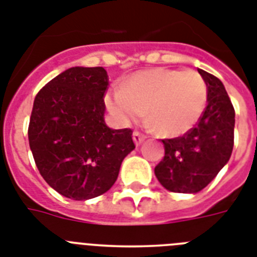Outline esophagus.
<instances>
[{
	"instance_id": "esophagus-1",
	"label": "esophagus",
	"mask_w": 257,
	"mask_h": 257,
	"mask_svg": "<svg viewBox=\"0 0 257 257\" xmlns=\"http://www.w3.org/2000/svg\"><path fill=\"white\" fill-rule=\"evenodd\" d=\"M145 137H147V136L144 135V133L139 132V131H135V132H133V141H135L136 145H140V144L143 143L144 140H145Z\"/></svg>"
}]
</instances>
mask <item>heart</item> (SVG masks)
Wrapping results in <instances>:
<instances>
[{
    "label": "heart",
    "instance_id": "1",
    "mask_svg": "<svg viewBox=\"0 0 257 257\" xmlns=\"http://www.w3.org/2000/svg\"><path fill=\"white\" fill-rule=\"evenodd\" d=\"M207 83L198 71L157 70L135 74L105 97L114 117L132 124L147 110L148 120L165 136L186 133L197 124L207 101Z\"/></svg>",
    "mask_w": 257,
    "mask_h": 257
}]
</instances>
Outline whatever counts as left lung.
<instances>
[{"mask_svg":"<svg viewBox=\"0 0 257 257\" xmlns=\"http://www.w3.org/2000/svg\"><path fill=\"white\" fill-rule=\"evenodd\" d=\"M207 83V105L183 136L162 140L165 156L154 168L162 186L173 193H198L228 162L233 148L235 109L216 76L198 70Z\"/></svg>","mask_w":257,"mask_h":257,"instance_id":"left-lung-1","label":"left lung"}]
</instances>
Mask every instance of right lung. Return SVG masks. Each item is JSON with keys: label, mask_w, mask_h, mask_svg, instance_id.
<instances>
[{"label": "right lung", "mask_w": 257, "mask_h": 257, "mask_svg": "<svg viewBox=\"0 0 257 257\" xmlns=\"http://www.w3.org/2000/svg\"><path fill=\"white\" fill-rule=\"evenodd\" d=\"M107 89L103 67H72L35 96L27 131L35 165L50 186L74 201L108 191L136 148L132 129L105 125Z\"/></svg>", "instance_id": "add662e5"}]
</instances>
